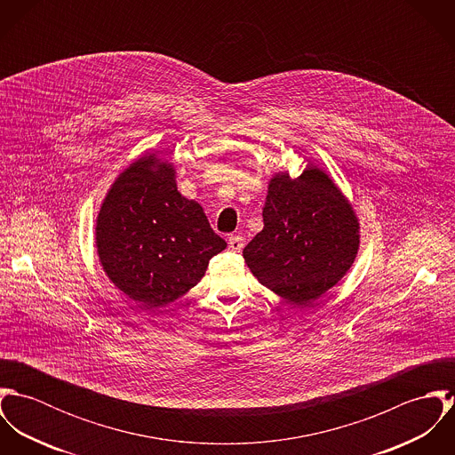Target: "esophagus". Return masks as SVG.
Here are the masks:
<instances>
[{
    "label": "esophagus",
    "instance_id": "1",
    "mask_svg": "<svg viewBox=\"0 0 455 455\" xmlns=\"http://www.w3.org/2000/svg\"><path fill=\"white\" fill-rule=\"evenodd\" d=\"M228 243H229V251H233V252H240L243 249V238L242 236H231L228 240Z\"/></svg>",
    "mask_w": 455,
    "mask_h": 455
}]
</instances>
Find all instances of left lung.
Wrapping results in <instances>:
<instances>
[{
	"mask_svg": "<svg viewBox=\"0 0 455 455\" xmlns=\"http://www.w3.org/2000/svg\"><path fill=\"white\" fill-rule=\"evenodd\" d=\"M262 231L243 249L252 275L292 305L307 307L334 287L359 251V219L321 168L308 164L267 184Z\"/></svg>",
	"mask_w": 455,
	"mask_h": 455,
	"instance_id": "1",
	"label": "left lung"
}]
</instances>
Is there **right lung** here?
<instances>
[{"label": "right lung", "instance_id": "obj_1", "mask_svg": "<svg viewBox=\"0 0 455 455\" xmlns=\"http://www.w3.org/2000/svg\"><path fill=\"white\" fill-rule=\"evenodd\" d=\"M175 175L156 152L140 156L116 179L96 217L103 271L145 308L184 296L228 247L201 204L179 193Z\"/></svg>", "mask_w": 455, "mask_h": 455}]
</instances>
